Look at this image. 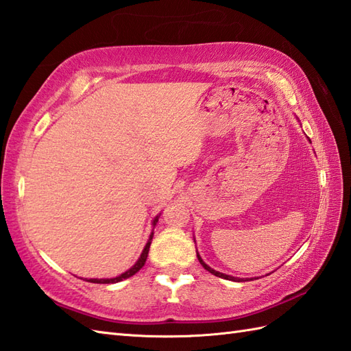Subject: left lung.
Masks as SVG:
<instances>
[{"mask_svg": "<svg viewBox=\"0 0 351 351\" xmlns=\"http://www.w3.org/2000/svg\"><path fill=\"white\" fill-rule=\"evenodd\" d=\"M197 258H199V262H200V265L206 269L208 272H210L213 275H215V276H219V278H224V280H232V281H241V278H234V276H230V275H226V274H221V272H218V271H214L213 267H209L205 262H203L202 260V257L199 256V252H197Z\"/></svg>", "mask_w": 351, "mask_h": 351, "instance_id": "8db88e82", "label": "left lung"}]
</instances>
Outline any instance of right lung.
<instances>
[{
  "mask_svg": "<svg viewBox=\"0 0 351 351\" xmlns=\"http://www.w3.org/2000/svg\"><path fill=\"white\" fill-rule=\"evenodd\" d=\"M157 221H158V217H156V219H154V226L157 224ZM152 236H154V232L149 234V239H148V242H146V245H145V248H143V251H142V254H141V257H138V260L136 262V265L133 266V267H130L127 272H124V274H121L119 276H117V278H106V280H88L89 282H95V284H113V282H119V281H122V280H127V278H130V276H133L136 272H138L141 271V269L143 267V265H145V262H146V257H148V252H149V247H151V241H152Z\"/></svg>",
  "mask_w": 351,
  "mask_h": 351,
  "instance_id": "add662e5",
  "label": "right lung"
}]
</instances>
